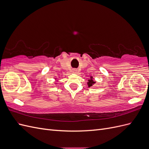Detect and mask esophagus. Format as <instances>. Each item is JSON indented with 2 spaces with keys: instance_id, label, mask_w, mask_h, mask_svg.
<instances>
[{
  "instance_id": "1",
  "label": "esophagus",
  "mask_w": 149,
  "mask_h": 149,
  "mask_svg": "<svg viewBox=\"0 0 149 149\" xmlns=\"http://www.w3.org/2000/svg\"><path fill=\"white\" fill-rule=\"evenodd\" d=\"M72 71H73V73H77L78 70H77V69H73V70H72Z\"/></svg>"
}]
</instances>
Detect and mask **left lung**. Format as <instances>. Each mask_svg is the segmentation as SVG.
Instances as JSON below:
<instances>
[{"label":"left lung","mask_w":149,"mask_h":149,"mask_svg":"<svg viewBox=\"0 0 149 149\" xmlns=\"http://www.w3.org/2000/svg\"><path fill=\"white\" fill-rule=\"evenodd\" d=\"M93 78L92 77V76H91V78H90V79H88V82L87 83V84L88 85V87H91L94 83H96V82L94 81H93Z\"/></svg>","instance_id":"1"}]
</instances>
